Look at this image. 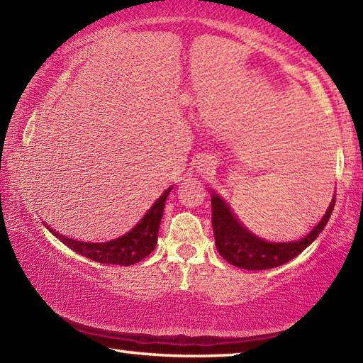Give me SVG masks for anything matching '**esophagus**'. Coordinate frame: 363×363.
<instances>
[{"mask_svg": "<svg viewBox=\"0 0 363 363\" xmlns=\"http://www.w3.org/2000/svg\"><path fill=\"white\" fill-rule=\"evenodd\" d=\"M213 167H214V162L211 160V157H201L199 162H196V168L200 169V173L210 174L213 171Z\"/></svg>", "mask_w": 363, "mask_h": 363, "instance_id": "obj_1", "label": "esophagus"}]
</instances>
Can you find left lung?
<instances>
[{"label":"left lung","mask_w":363,"mask_h":363,"mask_svg":"<svg viewBox=\"0 0 363 363\" xmlns=\"http://www.w3.org/2000/svg\"><path fill=\"white\" fill-rule=\"evenodd\" d=\"M335 200L336 194L325 216L320 219V223L307 235L294 242L272 243L262 240V238L256 237L255 233L245 229L240 220H237L235 214L230 211V206L219 195L211 192V223L216 248L219 255L235 267L248 270H266L279 267L281 264L293 259V257H296L301 251L306 250L315 240L318 233L327 225L331 213H333Z\"/></svg>","instance_id":"8db88e82"}]
</instances>
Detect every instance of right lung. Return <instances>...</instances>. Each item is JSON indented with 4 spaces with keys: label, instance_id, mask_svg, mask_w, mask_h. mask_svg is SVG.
<instances>
[{
    "label": "right lung",
    "instance_id": "add662e5",
    "mask_svg": "<svg viewBox=\"0 0 363 363\" xmlns=\"http://www.w3.org/2000/svg\"><path fill=\"white\" fill-rule=\"evenodd\" d=\"M169 187L164 190L162 196L152 205L145 216L133 227V229L118 238H113L110 242L104 243H89V242H78L73 238L64 237L57 233L51 227H48L54 237H57L60 242L65 243L67 247L77 251L82 256L89 257L96 262L101 264H118V266H131L145 256H149L157 245L160 220L163 218V208L167 196L171 192Z\"/></svg>",
    "mask_w": 363,
    "mask_h": 363
}]
</instances>
